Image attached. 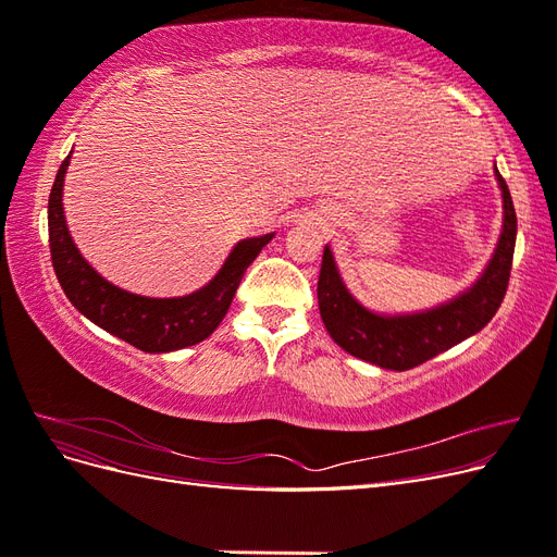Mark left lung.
I'll return each mask as SVG.
<instances>
[{"mask_svg": "<svg viewBox=\"0 0 557 557\" xmlns=\"http://www.w3.org/2000/svg\"><path fill=\"white\" fill-rule=\"evenodd\" d=\"M495 176L504 201V223L497 248L479 281L446 305L407 315L369 311L348 293L332 250L325 246L318 276V309L336 344L364 362L407 372L469 339L471 334L491 323L507 295L518 230L511 193L497 166Z\"/></svg>", "mask_w": 557, "mask_h": 557, "instance_id": "left-lung-1", "label": "left lung"}]
</instances>
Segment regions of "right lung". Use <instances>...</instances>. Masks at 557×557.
I'll return each mask as SVG.
<instances>
[{"mask_svg":"<svg viewBox=\"0 0 557 557\" xmlns=\"http://www.w3.org/2000/svg\"><path fill=\"white\" fill-rule=\"evenodd\" d=\"M70 158L72 153L60 164L48 197L50 260L66 299L95 325L146 352H170L205 342L225 318L248 264L274 234L239 242L213 281L193 295L158 299L127 293L95 272L66 230L62 183Z\"/></svg>","mask_w":557,"mask_h":557,"instance_id":"obj_1","label":"right lung"}]
</instances>
